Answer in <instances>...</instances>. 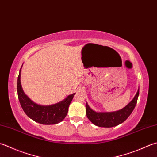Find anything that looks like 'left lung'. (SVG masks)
Instances as JSON below:
<instances>
[{"mask_svg": "<svg viewBox=\"0 0 157 157\" xmlns=\"http://www.w3.org/2000/svg\"><path fill=\"white\" fill-rule=\"evenodd\" d=\"M140 94V88L131 102L125 107L113 112H96L92 110L86 103V115L89 120L94 125L99 127L110 128L120 124L129 117L137 104Z\"/></svg>", "mask_w": 157, "mask_h": 157, "instance_id": "obj_1", "label": "left lung"}]
</instances>
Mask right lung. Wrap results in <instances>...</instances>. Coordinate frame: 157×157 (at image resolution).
I'll list each match as a JSON object with an SVG mask.
<instances>
[{"instance_id":"add662e5","label":"right lung","mask_w":157,"mask_h":157,"mask_svg":"<svg viewBox=\"0 0 157 157\" xmlns=\"http://www.w3.org/2000/svg\"><path fill=\"white\" fill-rule=\"evenodd\" d=\"M17 77V91L18 99L23 111L29 117L42 124L51 125L61 122L67 115L68 107L75 94L67 96L57 104L43 106L37 105L29 98L23 91L20 82V71Z\"/></svg>"}]
</instances>
